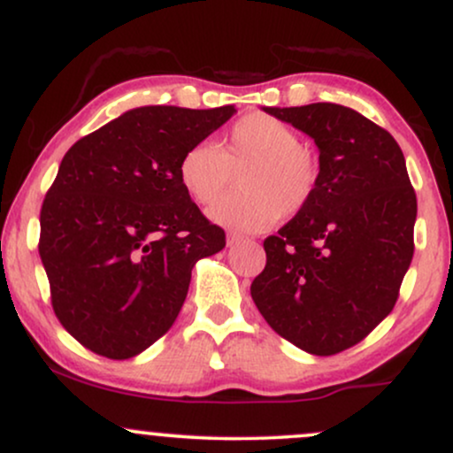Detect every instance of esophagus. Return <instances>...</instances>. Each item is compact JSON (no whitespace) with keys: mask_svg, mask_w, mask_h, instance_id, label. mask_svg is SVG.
I'll return each instance as SVG.
<instances>
[{"mask_svg":"<svg viewBox=\"0 0 453 453\" xmlns=\"http://www.w3.org/2000/svg\"><path fill=\"white\" fill-rule=\"evenodd\" d=\"M244 241H247V238H244L242 234H236V232H230V234H227V247H234V244L244 242Z\"/></svg>","mask_w":453,"mask_h":453,"instance_id":"1","label":"esophagus"}]
</instances>
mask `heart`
Instances as JSON below:
<instances>
[{
  "label": "heart",
  "instance_id": "heart-1",
  "mask_svg": "<svg viewBox=\"0 0 453 453\" xmlns=\"http://www.w3.org/2000/svg\"><path fill=\"white\" fill-rule=\"evenodd\" d=\"M239 173L241 192L209 211L215 223L230 230H262L303 212L319 183V164L300 144L298 134L264 112L244 114L227 132L221 149L197 142L180 155L179 180L185 194L209 206L229 188Z\"/></svg>",
  "mask_w": 453,
  "mask_h": 453
}]
</instances>
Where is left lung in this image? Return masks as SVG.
<instances>
[{
  "instance_id": "1",
  "label": "left lung",
  "mask_w": 453,
  "mask_h": 453,
  "mask_svg": "<svg viewBox=\"0 0 453 453\" xmlns=\"http://www.w3.org/2000/svg\"><path fill=\"white\" fill-rule=\"evenodd\" d=\"M264 111L315 140L319 183L264 241L251 298L285 341L334 356L392 313L413 259L418 197L396 140L360 112L330 102Z\"/></svg>"
}]
</instances>
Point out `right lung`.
Masks as SVG:
<instances>
[{
    "label": "right lung",
    "mask_w": 453,
    "mask_h": 453,
    "mask_svg": "<svg viewBox=\"0 0 453 453\" xmlns=\"http://www.w3.org/2000/svg\"><path fill=\"white\" fill-rule=\"evenodd\" d=\"M234 112L134 108L61 159L38 251L57 319L82 347L138 356L174 324L197 259L226 247V232L185 194L179 161Z\"/></svg>",
    "instance_id": "1"
}]
</instances>
